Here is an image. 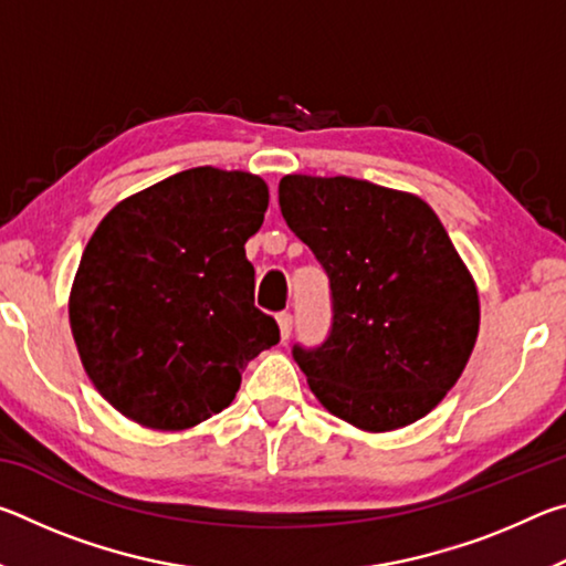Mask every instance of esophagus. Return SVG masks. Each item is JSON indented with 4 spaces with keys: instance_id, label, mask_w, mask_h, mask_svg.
I'll return each mask as SVG.
<instances>
[{
    "instance_id": "1",
    "label": "esophagus",
    "mask_w": 566,
    "mask_h": 566,
    "mask_svg": "<svg viewBox=\"0 0 566 566\" xmlns=\"http://www.w3.org/2000/svg\"><path fill=\"white\" fill-rule=\"evenodd\" d=\"M276 324H280V334H282V342H286V339H290V334H292V324H294V319H292V314H290V312H280V314H276Z\"/></svg>"
}]
</instances>
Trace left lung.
I'll return each mask as SVG.
<instances>
[{
  "instance_id": "obj_1",
  "label": "left lung",
  "mask_w": 566,
  "mask_h": 566,
  "mask_svg": "<svg viewBox=\"0 0 566 566\" xmlns=\"http://www.w3.org/2000/svg\"><path fill=\"white\" fill-rule=\"evenodd\" d=\"M284 222L329 276L332 329L292 357L324 409L364 432L429 415L457 385L479 296L432 207L352 177L286 175Z\"/></svg>"
}]
</instances>
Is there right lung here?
Segmentation results:
<instances>
[{"instance_id":"1","label":"right lung","mask_w":566,"mask_h":566,"mask_svg":"<svg viewBox=\"0 0 566 566\" xmlns=\"http://www.w3.org/2000/svg\"><path fill=\"white\" fill-rule=\"evenodd\" d=\"M270 189L195 167L119 202L94 229L70 294L92 385L142 427L179 432L232 405L242 371L280 342L254 306L244 244Z\"/></svg>"}]
</instances>
